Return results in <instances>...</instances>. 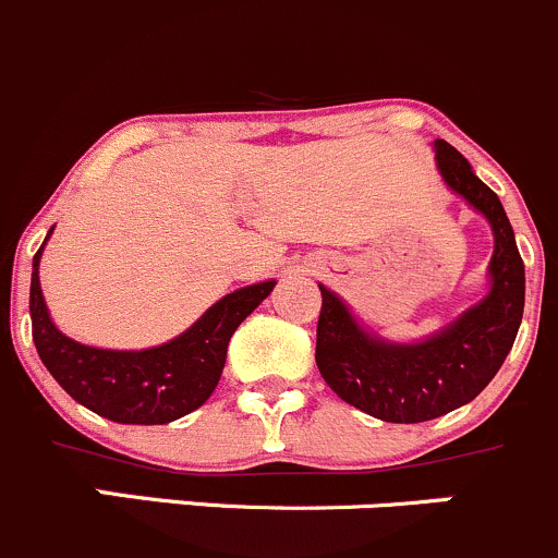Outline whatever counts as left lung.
I'll return each instance as SVG.
<instances>
[{
	"instance_id": "8db88e82",
	"label": "left lung",
	"mask_w": 558,
	"mask_h": 558,
	"mask_svg": "<svg viewBox=\"0 0 558 558\" xmlns=\"http://www.w3.org/2000/svg\"><path fill=\"white\" fill-rule=\"evenodd\" d=\"M437 167L456 194L488 218L494 256L492 291L440 335L415 345H391L362 329L329 289H320L315 364L331 391L353 408L391 424H421L472 402L492 384L513 348L523 315V262L499 196L470 161L437 140Z\"/></svg>"
}]
</instances>
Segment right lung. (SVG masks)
Returning a JSON list of instances; mask_svg holds the SVG:
<instances>
[{"mask_svg":"<svg viewBox=\"0 0 558 558\" xmlns=\"http://www.w3.org/2000/svg\"><path fill=\"white\" fill-rule=\"evenodd\" d=\"M50 234V232H48ZM32 264V337L48 373L83 408L116 424H170L207 402L227 364L234 329L267 300L275 280L227 294L191 329L148 351H102L61 335L50 320Z\"/></svg>","mask_w":558,"mask_h":558,"instance_id":"obj_1","label":"right lung"}]
</instances>
